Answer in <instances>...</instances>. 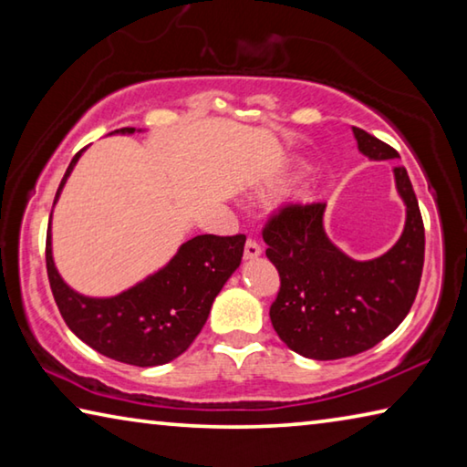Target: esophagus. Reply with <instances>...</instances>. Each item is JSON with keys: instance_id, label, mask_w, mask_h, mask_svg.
<instances>
[{"instance_id": "esophagus-1", "label": "esophagus", "mask_w": 467, "mask_h": 467, "mask_svg": "<svg viewBox=\"0 0 467 467\" xmlns=\"http://www.w3.org/2000/svg\"><path fill=\"white\" fill-rule=\"evenodd\" d=\"M243 255H244V259H247V262H253V259H257L259 255H262V247H259L255 241H247V243H244Z\"/></svg>"}]
</instances>
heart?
<instances>
[{
    "label": "heart",
    "mask_w": 467,
    "mask_h": 467,
    "mask_svg": "<svg viewBox=\"0 0 467 467\" xmlns=\"http://www.w3.org/2000/svg\"><path fill=\"white\" fill-rule=\"evenodd\" d=\"M296 177H298V171L295 169V171H286V172H282V175H275L272 179H267L255 189V192H253V197H259V200H264V197L280 193L282 189L286 187L288 183H292V181H295ZM309 197H311L309 192H305V189H303V192L296 193V200H300V202H306Z\"/></svg>",
    "instance_id": "b5f03b06"
}]
</instances>
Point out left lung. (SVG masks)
Returning <instances> with one entry per match:
<instances>
[{"label":"left lung","mask_w":467,"mask_h":467,"mask_svg":"<svg viewBox=\"0 0 467 467\" xmlns=\"http://www.w3.org/2000/svg\"><path fill=\"white\" fill-rule=\"evenodd\" d=\"M352 133L368 161L398 158L365 130L352 128ZM393 179L406 224L398 243L375 259H354L329 239L326 203L288 205L265 226V255L280 274L270 319L300 357L336 360L365 352L412 309L424 265V224L406 169L395 167Z\"/></svg>","instance_id":"left-lung-1"}]
</instances>
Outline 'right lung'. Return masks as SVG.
I'll list each match as a JSON object with an SVG mask.
<instances>
[{
	"label": "right lung",
	"instance_id": "1",
	"mask_svg": "<svg viewBox=\"0 0 467 467\" xmlns=\"http://www.w3.org/2000/svg\"><path fill=\"white\" fill-rule=\"evenodd\" d=\"M144 130L123 128L131 136ZM63 175L55 203L80 161ZM51 223L47 233V274L67 327L102 357L136 367H158L181 357L208 321L212 303L241 265L244 236L200 234L181 244L161 270L115 296H86L61 278L53 259Z\"/></svg>",
	"mask_w": 467,
	"mask_h": 467
}]
</instances>
